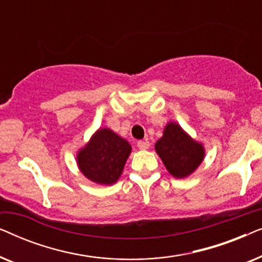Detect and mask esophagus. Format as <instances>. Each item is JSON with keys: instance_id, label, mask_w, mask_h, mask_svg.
<instances>
[{"instance_id": "1", "label": "esophagus", "mask_w": 262, "mask_h": 262, "mask_svg": "<svg viewBox=\"0 0 262 262\" xmlns=\"http://www.w3.org/2000/svg\"><path fill=\"white\" fill-rule=\"evenodd\" d=\"M137 146L141 150H145L149 148V141L148 139H143V141H138L137 142Z\"/></svg>"}]
</instances>
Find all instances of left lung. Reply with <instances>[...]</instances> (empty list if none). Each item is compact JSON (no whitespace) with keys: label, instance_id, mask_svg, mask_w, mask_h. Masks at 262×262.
Here are the masks:
<instances>
[{"label":"left lung","instance_id":"left-lung-1","mask_svg":"<svg viewBox=\"0 0 262 262\" xmlns=\"http://www.w3.org/2000/svg\"><path fill=\"white\" fill-rule=\"evenodd\" d=\"M155 149L168 171L175 178H185L193 173L204 159L203 145L193 141L175 123L167 125Z\"/></svg>","mask_w":262,"mask_h":262}]
</instances>
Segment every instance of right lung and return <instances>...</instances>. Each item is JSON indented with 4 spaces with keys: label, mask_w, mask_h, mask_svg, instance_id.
Segmentation results:
<instances>
[{
    "label": "right lung",
    "mask_w": 262,
    "mask_h": 262,
    "mask_svg": "<svg viewBox=\"0 0 262 262\" xmlns=\"http://www.w3.org/2000/svg\"><path fill=\"white\" fill-rule=\"evenodd\" d=\"M130 152L127 141L110 128H101L77 154V164L89 180L111 185L119 179Z\"/></svg>",
    "instance_id": "add662e5"
}]
</instances>
